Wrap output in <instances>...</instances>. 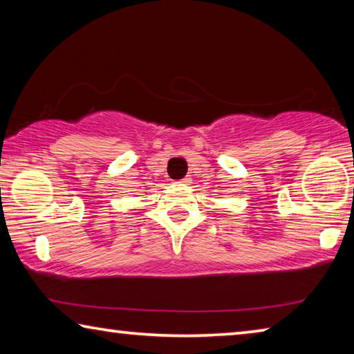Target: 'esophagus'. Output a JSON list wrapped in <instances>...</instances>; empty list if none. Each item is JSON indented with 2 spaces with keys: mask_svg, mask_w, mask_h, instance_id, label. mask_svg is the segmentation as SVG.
Masks as SVG:
<instances>
[{
  "mask_svg": "<svg viewBox=\"0 0 354 354\" xmlns=\"http://www.w3.org/2000/svg\"><path fill=\"white\" fill-rule=\"evenodd\" d=\"M181 183H183V184H187V183H190V178H187V176L183 178V179H181Z\"/></svg>",
  "mask_w": 354,
  "mask_h": 354,
  "instance_id": "1",
  "label": "esophagus"
}]
</instances>
